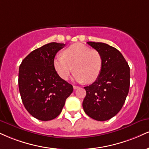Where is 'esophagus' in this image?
<instances>
[{
    "mask_svg": "<svg viewBox=\"0 0 149 149\" xmlns=\"http://www.w3.org/2000/svg\"><path fill=\"white\" fill-rule=\"evenodd\" d=\"M79 88V87H78V86H76V85H73V89H77Z\"/></svg>",
    "mask_w": 149,
    "mask_h": 149,
    "instance_id": "obj_1",
    "label": "esophagus"
}]
</instances>
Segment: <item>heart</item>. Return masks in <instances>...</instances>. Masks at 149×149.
<instances>
[{
  "instance_id": "b5f03b06",
  "label": "heart",
  "mask_w": 149,
  "mask_h": 149,
  "mask_svg": "<svg viewBox=\"0 0 149 149\" xmlns=\"http://www.w3.org/2000/svg\"><path fill=\"white\" fill-rule=\"evenodd\" d=\"M53 67L63 80H67L74 69L75 80L90 83L97 80L101 74L103 59L96 50L83 44H75L64 51V55H55Z\"/></svg>"
}]
</instances>
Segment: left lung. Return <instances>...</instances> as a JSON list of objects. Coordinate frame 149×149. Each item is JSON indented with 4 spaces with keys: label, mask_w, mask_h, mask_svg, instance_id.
I'll return each mask as SVG.
<instances>
[{
    "label": "left lung",
    "mask_w": 149,
    "mask_h": 149,
    "mask_svg": "<svg viewBox=\"0 0 149 149\" xmlns=\"http://www.w3.org/2000/svg\"><path fill=\"white\" fill-rule=\"evenodd\" d=\"M103 59L98 79L85 87L86 96L82 107L86 114L100 121H107L122 108L130 87V67L120 52L101 42H87Z\"/></svg>",
    "instance_id": "8db88e82"
}]
</instances>
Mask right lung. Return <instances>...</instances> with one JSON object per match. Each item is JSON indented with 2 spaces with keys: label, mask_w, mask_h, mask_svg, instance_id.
<instances>
[{
  "label": "right lung",
  "mask_w": 149,
  "mask_h": 149,
  "mask_svg": "<svg viewBox=\"0 0 149 149\" xmlns=\"http://www.w3.org/2000/svg\"><path fill=\"white\" fill-rule=\"evenodd\" d=\"M64 44L51 42L32 51L19 69V88L29 113L41 121H50L62 112L73 92L71 84L62 79L53 67L56 53Z\"/></svg>",
  "instance_id": "right-lung-1"
}]
</instances>
